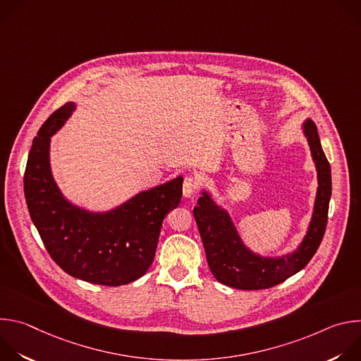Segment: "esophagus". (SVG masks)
<instances>
[{
    "label": "esophagus",
    "mask_w": 361,
    "mask_h": 361,
    "mask_svg": "<svg viewBox=\"0 0 361 361\" xmlns=\"http://www.w3.org/2000/svg\"><path fill=\"white\" fill-rule=\"evenodd\" d=\"M200 188V183L198 180H195L194 177H185L184 183H183V194L184 197H192L197 190Z\"/></svg>",
    "instance_id": "34e87169"
}]
</instances>
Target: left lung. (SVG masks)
<instances>
[{"mask_svg":"<svg viewBox=\"0 0 361 361\" xmlns=\"http://www.w3.org/2000/svg\"><path fill=\"white\" fill-rule=\"evenodd\" d=\"M304 134L317 167L319 188L310 227L293 254L280 259H266L251 252L241 241L228 213L207 192L198 198L194 219L214 277L233 288L263 290L274 287L302 270L316 254L326 233L329 202L331 197V169L322 148L317 127L312 120L304 123Z\"/></svg>","mask_w":361,"mask_h":361,"instance_id":"8db88e82","label":"left lung"}]
</instances>
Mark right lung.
<instances>
[{"label":"right lung","mask_w":361,"mask_h":361,"mask_svg":"<svg viewBox=\"0 0 361 361\" xmlns=\"http://www.w3.org/2000/svg\"><path fill=\"white\" fill-rule=\"evenodd\" d=\"M67 102L41 126L28 154L24 194L48 254L67 274L99 286L128 284L149 269L167 213L183 195V177L142 191L118 209L95 214L60 192L49 170V140L74 111Z\"/></svg>","instance_id":"add662e5"}]
</instances>
